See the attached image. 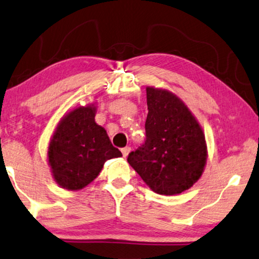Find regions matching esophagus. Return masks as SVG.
Returning a JSON list of instances; mask_svg holds the SVG:
<instances>
[{"mask_svg": "<svg viewBox=\"0 0 259 259\" xmlns=\"http://www.w3.org/2000/svg\"><path fill=\"white\" fill-rule=\"evenodd\" d=\"M130 151H131V148H130V147L122 148V149H121L122 156H124V157H127V156H128V154H130Z\"/></svg>", "mask_w": 259, "mask_h": 259, "instance_id": "34e87169", "label": "esophagus"}]
</instances>
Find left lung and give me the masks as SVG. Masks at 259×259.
<instances>
[{
  "instance_id": "8db88e82",
  "label": "left lung",
  "mask_w": 259,
  "mask_h": 259,
  "mask_svg": "<svg viewBox=\"0 0 259 259\" xmlns=\"http://www.w3.org/2000/svg\"><path fill=\"white\" fill-rule=\"evenodd\" d=\"M146 142L127 162L152 192L177 195L204 172L207 147L202 126L179 96L148 86Z\"/></svg>"
}]
</instances>
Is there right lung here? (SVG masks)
<instances>
[{"instance_id": "right-lung-1", "label": "right lung", "mask_w": 259, "mask_h": 259, "mask_svg": "<svg viewBox=\"0 0 259 259\" xmlns=\"http://www.w3.org/2000/svg\"><path fill=\"white\" fill-rule=\"evenodd\" d=\"M97 104L79 105L61 118L50 138L47 160L61 188L80 190L96 179L105 160L121 157L103 127L95 122Z\"/></svg>"}]
</instances>
